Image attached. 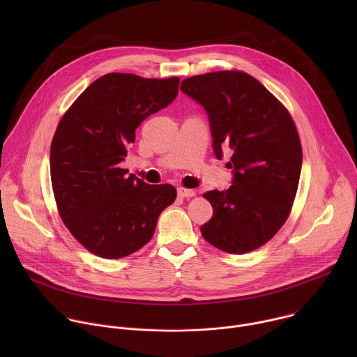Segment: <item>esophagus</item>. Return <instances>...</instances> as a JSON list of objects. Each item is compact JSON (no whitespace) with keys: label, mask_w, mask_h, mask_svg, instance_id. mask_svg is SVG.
Segmentation results:
<instances>
[{"label":"esophagus","mask_w":357,"mask_h":357,"mask_svg":"<svg viewBox=\"0 0 357 357\" xmlns=\"http://www.w3.org/2000/svg\"><path fill=\"white\" fill-rule=\"evenodd\" d=\"M195 195H196V192L192 190V189L178 188V196H179V197H193Z\"/></svg>","instance_id":"1"}]
</instances>
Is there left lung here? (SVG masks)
Listing matches in <instances>:
<instances>
[{
  "instance_id": "obj_1",
  "label": "left lung",
  "mask_w": 357,
  "mask_h": 357,
  "mask_svg": "<svg viewBox=\"0 0 357 357\" xmlns=\"http://www.w3.org/2000/svg\"><path fill=\"white\" fill-rule=\"evenodd\" d=\"M181 90L205 109L216 158L226 148L231 152V186L203 195L213 216L200 233L230 254L256 250L285 223L296 195L302 148L295 124L280 101L243 72L188 77Z\"/></svg>"
}]
</instances>
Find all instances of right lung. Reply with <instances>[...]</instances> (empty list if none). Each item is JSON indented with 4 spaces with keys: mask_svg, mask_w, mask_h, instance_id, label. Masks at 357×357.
<instances>
[{
    "mask_svg": "<svg viewBox=\"0 0 357 357\" xmlns=\"http://www.w3.org/2000/svg\"><path fill=\"white\" fill-rule=\"evenodd\" d=\"M179 79L109 73L94 80L62 117L50 145V179L61 218L75 238L103 259H121L154 236L175 202L172 185H148L120 162L135 130L165 109Z\"/></svg>",
    "mask_w": 357,
    "mask_h": 357,
    "instance_id": "right-lung-1",
    "label": "right lung"
}]
</instances>
